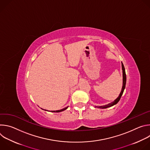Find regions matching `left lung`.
Instances as JSON below:
<instances>
[{
  "label": "left lung",
  "instance_id": "left-lung-1",
  "mask_svg": "<svg viewBox=\"0 0 150 150\" xmlns=\"http://www.w3.org/2000/svg\"><path fill=\"white\" fill-rule=\"evenodd\" d=\"M122 71H123V87H122V91L120 93V95L119 96L113 101L112 102V103H110L109 104H107V105H102V106H96L95 108H100V109H105V108H109V107H111L116 104H117L119 101L120 100L123 93V91H124V90L125 88V85H126V73H125V67H124V65L123 63L122 62Z\"/></svg>",
  "mask_w": 150,
  "mask_h": 150
}]
</instances>
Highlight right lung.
<instances>
[{
    "mask_svg": "<svg viewBox=\"0 0 150 150\" xmlns=\"http://www.w3.org/2000/svg\"><path fill=\"white\" fill-rule=\"evenodd\" d=\"M68 108V107H67V108H64V109H61V110H56V111H52V112H56V113H58V112H62V111H63V110H66V109H67Z\"/></svg>",
    "mask_w": 150,
    "mask_h": 150,
    "instance_id": "1",
    "label": "right lung"
}]
</instances>
